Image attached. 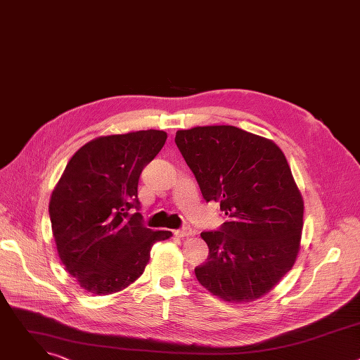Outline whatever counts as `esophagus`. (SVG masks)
<instances>
[{"instance_id":"34e87169","label":"esophagus","mask_w":360,"mask_h":360,"mask_svg":"<svg viewBox=\"0 0 360 360\" xmlns=\"http://www.w3.org/2000/svg\"><path fill=\"white\" fill-rule=\"evenodd\" d=\"M174 235L175 236H178V238H185V236H191V235H193V231L191 229V228H182V229H176V231H174Z\"/></svg>"}]
</instances>
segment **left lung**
I'll use <instances>...</instances> for the list:
<instances>
[{
  "instance_id": "1",
  "label": "left lung",
  "mask_w": 360,
  "mask_h": 360,
  "mask_svg": "<svg viewBox=\"0 0 360 360\" xmlns=\"http://www.w3.org/2000/svg\"><path fill=\"white\" fill-rule=\"evenodd\" d=\"M175 143L205 200L221 202L229 218L200 233L210 255L196 279L228 302L259 299L292 269L300 248L303 199L283 152L232 125L181 129Z\"/></svg>"
}]
</instances>
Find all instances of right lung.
Segmentation results:
<instances>
[{"label":"right lung","mask_w":360,"mask_h":360,"mask_svg":"<svg viewBox=\"0 0 360 360\" xmlns=\"http://www.w3.org/2000/svg\"><path fill=\"white\" fill-rule=\"evenodd\" d=\"M167 132L148 129L99 136L67 164L49 200L60 259L94 295L120 292L145 271L150 248L172 236L142 225L138 181L158 155Z\"/></svg>","instance_id":"obj_1"}]
</instances>
